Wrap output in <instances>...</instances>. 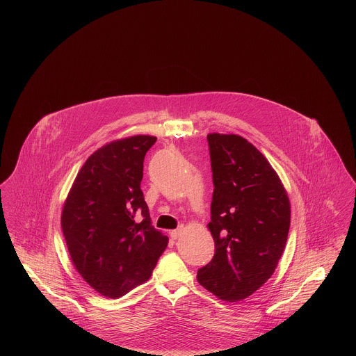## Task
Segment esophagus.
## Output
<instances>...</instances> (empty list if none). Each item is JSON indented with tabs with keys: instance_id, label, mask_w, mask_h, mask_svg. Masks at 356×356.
<instances>
[{
	"instance_id": "1",
	"label": "esophagus",
	"mask_w": 356,
	"mask_h": 356,
	"mask_svg": "<svg viewBox=\"0 0 356 356\" xmlns=\"http://www.w3.org/2000/svg\"><path fill=\"white\" fill-rule=\"evenodd\" d=\"M183 234H184V227H183V225H180L179 228H176V229L170 231V235L173 240H176V238H179V237L181 236Z\"/></svg>"
}]
</instances>
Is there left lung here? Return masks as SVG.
<instances>
[{
	"mask_svg": "<svg viewBox=\"0 0 356 356\" xmlns=\"http://www.w3.org/2000/svg\"><path fill=\"white\" fill-rule=\"evenodd\" d=\"M213 195L208 228L212 260L197 282L221 300L237 302L261 287L287 243L291 207L268 160L237 135L207 136Z\"/></svg>",
	"mask_w": 356,
	"mask_h": 356,
	"instance_id": "obj_1",
	"label": "left lung"
}]
</instances>
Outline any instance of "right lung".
<instances>
[{"mask_svg":"<svg viewBox=\"0 0 356 356\" xmlns=\"http://www.w3.org/2000/svg\"><path fill=\"white\" fill-rule=\"evenodd\" d=\"M156 140L132 136L90 154L63 208L61 227L73 266L111 299L145 283L168 244V237L154 229L140 188L144 157Z\"/></svg>","mask_w":356,"mask_h":356,"instance_id":"1","label":"right lung"}]
</instances>
